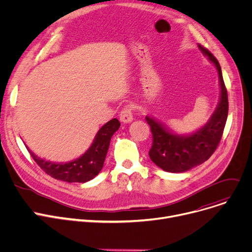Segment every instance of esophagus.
Listing matches in <instances>:
<instances>
[{
	"instance_id": "1",
	"label": "esophagus",
	"mask_w": 252,
	"mask_h": 252,
	"mask_svg": "<svg viewBox=\"0 0 252 252\" xmlns=\"http://www.w3.org/2000/svg\"><path fill=\"white\" fill-rule=\"evenodd\" d=\"M132 106H127L119 114L120 121L123 123H130L133 120V114H132Z\"/></svg>"
}]
</instances>
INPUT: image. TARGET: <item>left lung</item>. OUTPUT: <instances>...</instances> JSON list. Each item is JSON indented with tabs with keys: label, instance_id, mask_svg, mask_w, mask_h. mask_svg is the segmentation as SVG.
I'll return each instance as SVG.
<instances>
[{
	"label": "left lung",
	"instance_id": "left-lung-1",
	"mask_svg": "<svg viewBox=\"0 0 252 252\" xmlns=\"http://www.w3.org/2000/svg\"><path fill=\"white\" fill-rule=\"evenodd\" d=\"M198 48L216 66L219 74L220 100L210 120L191 134L180 135L172 132L155 118L145 117L153 133L150 158L158 167L166 172L183 173L209 159L217 150L226 125L229 108L228 94L220 66L209 50L200 44Z\"/></svg>",
	"mask_w": 252,
	"mask_h": 252
}]
</instances>
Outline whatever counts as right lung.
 <instances>
[{
  "label": "right lung",
  "mask_w": 252,
  "mask_h": 252,
  "mask_svg": "<svg viewBox=\"0 0 252 252\" xmlns=\"http://www.w3.org/2000/svg\"><path fill=\"white\" fill-rule=\"evenodd\" d=\"M119 127L120 122L116 118L106 123L96 133L90 149L78 158L68 162L44 160L35 156L27 146L26 149L36 164L53 178L68 183H85L94 179L102 169L111 138Z\"/></svg>",
  "instance_id": "obj_1"
}]
</instances>
